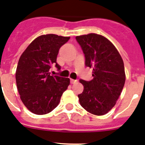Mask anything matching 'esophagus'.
<instances>
[{"instance_id":"1","label":"esophagus","mask_w":145,"mask_h":145,"mask_svg":"<svg viewBox=\"0 0 145 145\" xmlns=\"http://www.w3.org/2000/svg\"><path fill=\"white\" fill-rule=\"evenodd\" d=\"M76 82H77V80H74V79H70V83H71L72 84H75Z\"/></svg>"}]
</instances>
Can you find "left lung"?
<instances>
[{"mask_svg":"<svg viewBox=\"0 0 145 145\" xmlns=\"http://www.w3.org/2000/svg\"><path fill=\"white\" fill-rule=\"evenodd\" d=\"M85 55V65L93 68L90 81L80 79L84 91L78 94L80 105L88 112L103 116L115 106L125 81L124 64L114 45L101 35L77 36Z\"/></svg>","mask_w":145,"mask_h":145,"instance_id":"1","label":"left lung"}]
</instances>
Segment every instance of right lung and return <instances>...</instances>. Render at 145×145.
Returning a JSON list of instances; mask_svg holds the SVG:
<instances>
[{"label": "right lung", "mask_w": 145, "mask_h": 145, "mask_svg": "<svg viewBox=\"0 0 145 145\" xmlns=\"http://www.w3.org/2000/svg\"><path fill=\"white\" fill-rule=\"evenodd\" d=\"M70 37L43 35L32 42L21 55L16 71V82L21 100L33 113L45 115L52 112L70 85V78L52 75V65L57 62L59 50Z\"/></svg>", "instance_id": "add662e5"}]
</instances>
